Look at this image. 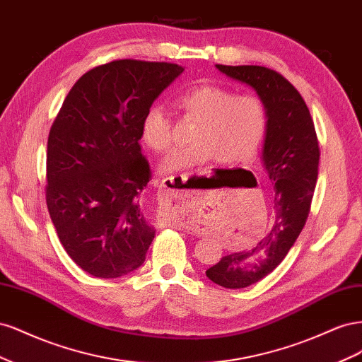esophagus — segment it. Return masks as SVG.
<instances>
[{
  "label": "esophagus",
  "mask_w": 362,
  "mask_h": 362,
  "mask_svg": "<svg viewBox=\"0 0 362 362\" xmlns=\"http://www.w3.org/2000/svg\"><path fill=\"white\" fill-rule=\"evenodd\" d=\"M170 184H173V177H169V178H164L163 181H161V185H160V189L164 192V193H169L170 190H175V189H169L170 187ZM178 192V190H177Z\"/></svg>",
  "instance_id": "1"
}]
</instances>
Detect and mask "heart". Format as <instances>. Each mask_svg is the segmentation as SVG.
<instances>
[{"instance_id":"1","label":"heart","mask_w":362,"mask_h":362,"mask_svg":"<svg viewBox=\"0 0 362 362\" xmlns=\"http://www.w3.org/2000/svg\"><path fill=\"white\" fill-rule=\"evenodd\" d=\"M175 107L196 122L192 146L173 151L163 161L164 172H173L216 158L223 166H242L254 157L267 131V110L257 95H235L216 84H196L175 98ZM141 137L156 152L172 146L170 119L157 104L141 120Z\"/></svg>"}]
</instances>
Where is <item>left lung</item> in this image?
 <instances>
[{"label":"left lung","mask_w":362,"mask_h":362,"mask_svg":"<svg viewBox=\"0 0 362 362\" xmlns=\"http://www.w3.org/2000/svg\"><path fill=\"white\" fill-rule=\"evenodd\" d=\"M216 68L250 86L267 110L262 161L273 187V226L255 247L229 254L205 272L217 286L245 288L275 270L298 240L310 214L320 148L308 107L281 74L254 64Z\"/></svg>","instance_id":"8db88e82"}]
</instances>
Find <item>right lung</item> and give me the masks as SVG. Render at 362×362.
<instances>
[{"instance_id": "1", "label": "right lung", "mask_w": 362, "mask_h": 362, "mask_svg": "<svg viewBox=\"0 0 362 362\" xmlns=\"http://www.w3.org/2000/svg\"><path fill=\"white\" fill-rule=\"evenodd\" d=\"M182 71L129 59L96 66L74 84L49 129L48 211L64 250L92 276L144 264L156 229L144 214L151 168L141 120Z\"/></svg>"}]
</instances>
